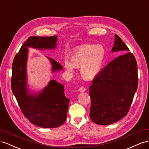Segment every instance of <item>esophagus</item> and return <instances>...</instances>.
I'll use <instances>...</instances> for the list:
<instances>
[{
	"label": "esophagus",
	"mask_w": 149,
	"mask_h": 149,
	"mask_svg": "<svg viewBox=\"0 0 149 149\" xmlns=\"http://www.w3.org/2000/svg\"><path fill=\"white\" fill-rule=\"evenodd\" d=\"M86 91V88L84 87H80L79 88V91L80 92H84L85 91Z\"/></svg>",
	"instance_id": "1"
}]
</instances>
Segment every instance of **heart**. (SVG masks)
<instances>
[{
    "mask_svg": "<svg viewBox=\"0 0 149 149\" xmlns=\"http://www.w3.org/2000/svg\"><path fill=\"white\" fill-rule=\"evenodd\" d=\"M105 57V50L103 46L84 45L72 53L70 61L64 60L66 70L73 75L74 67H80V74L87 79L94 78L99 74L102 67Z\"/></svg>",
    "mask_w": 149,
    "mask_h": 149,
    "instance_id": "heart-1",
    "label": "heart"
}]
</instances>
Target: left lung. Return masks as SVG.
Here are the masks:
<instances>
[{
	"label": "left lung",
	"instance_id": "8db88e82",
	"mask_svg": "<svg viewBox=\"0 0 149 149\" xmlns=\"http://www.w3.org/2000/svg\"><path fill=\"white\" fill-rule=\"evenodd\" d=\"M120 37L115 34L112 52L120 56L109 63L89 87L90 117L97 124L116 123L127 116L138 87L137 63Z\"/></svg>",
	"mask_w": 149,
	"mask_h": 149
}]
</instances>
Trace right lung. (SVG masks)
Masks as SVG:
<instances>
[{
	"instance_id": "right-lung-1",
	"label": "right lung",
	"mask_w": 149,
	"mask_h": 149,
	"mask_svg": "<svg viewBox=\"0 0 149 149\" xmlns=\"http://www.w3.org/2000/svg\"><path fill=\"white\" fill-rule=\"evenodd\" d=\"M57 39L56 36L29 37L12 63L11 88L21 111L32 124L43 128H56L65 122L69 99L65 95L63 85L54 80H50L47 86L38 93L29 92L27 87V48L54 49ZM47 58L52 64V72L63 69L58 62Z\"/></svg>"
}]
</instances>
